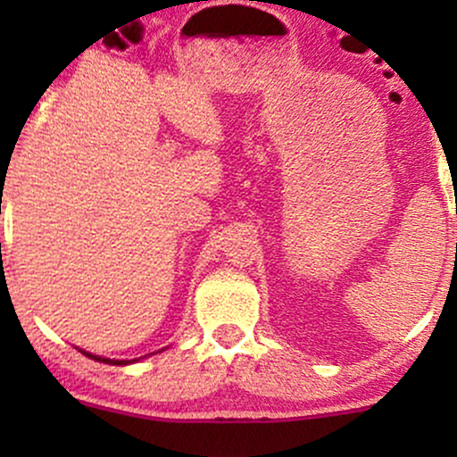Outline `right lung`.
<instances>
[{
  "label": "right lung",
  "mask_w": 457,
  "mask_h": 457,
  "mask_svg": "<svg viewBox=\"0 0 457 457\" xmlns=\"http://www.w3.org/2000/svg\"><path fill=\"white\" fill-rule=\"evenodd\" d=\"M83 354L86 356H90V359H94V361H98V363H107V365H130V363H135V361L137 359H133V361H120V359H107V356H98V354H92V353H86V350H81Z\"/></svg>",
  "instance_id": "add662e5"
}]
</instances>
